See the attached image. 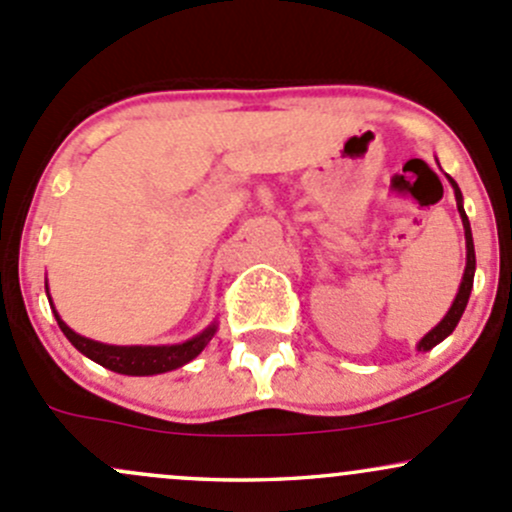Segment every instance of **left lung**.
<instances>
[{"instance_id": "8db88e82", "label": "left lung", "mask_w": 512, "mask_h": 512, "mask_svg": "<svg viewBox=\"0 0 512 512\" xmlns=\"http://www.w3.org/2000/svg\"><path fill=\"white\" fill-rule=\"evenodd\" d=\"M447 178H449V175H447ZM449 183H452V188H454L456 210H459L461 224H464V239H466V268H464V278H461L459 293H456V298H454V302H452V307H449L447 315L442 317V322H439L437 327H432L430 332H427L425 337H422L420 342H417V351H430V349H434V346H437L439 342H444V339H447L449 334L454 332V327H456V324H459L461 315H464V310H466V302H469L471 288H474V273H476L474 236H471V224H469V217H466V212H464V197H461L459 185H456L452 178H449Z\"/></svg>"}]
</instances>
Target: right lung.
<instances>
[{"label": "right lung", "instance_id": "right-lung-1", "mask_svg": "<svg viewBox=\"0 0 512 512\" xmlns=\"http://www.w3.org/2000/svg\"><path fill=\"white\" fill-rule=\"evenodd\" d=\"M46 295H48V280H46ZM51 300V295H48ZM51 310L56 315L58 327L63 329V334L68 337V342L85 354L87 359H92L95 364H100L104 368L114 373H124V376H156V373H166V371H175V368L190 364L195 356H200V351L210 344V339L217 334L219 322L214 320L212 324H207L200 334L188 339L183 344H163V346H117V344H102L95 342V339H87L82 334L73 332L63 320H60L58 310L53 307L51 300Z\"/></svg>", "mask_w": 512, "mask_h": 512}]
</instances>
